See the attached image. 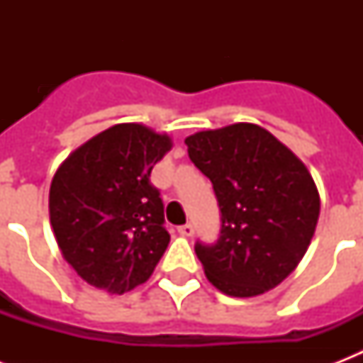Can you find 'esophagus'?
I'll use <instances>...</instances> for the list:
<instances>
[{"instance_id": "obj_1", "label": "esophagus", "mask_w": 363, "mask_h": 363, "mask_svg": "<svg viewBox=\"0 0 363 363\" xmlns=\"http://www.w3.org/2000/svg\"><path fill=\"white\" fill-rule=\"evenodd\" d=\"M177 232H179V235H182V238H192L194 226L192 224H182V226L177 228Z\"/></svg>"}]
</instances>
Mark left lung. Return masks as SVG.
Returning <instances> with one entry per match:
<instances>
[{
  "mask_svg": "<svg viewBox=\"0 0 363 363\" xmlns=\"http://www.w3.org/2000/svg\"><path fill=\"white\" fill-rule=\"evenodd\" d=\"M184 143L220 209L218 239L196 242L207 279L233 298L275 288L303 258L318 222L320 199L307 167L256 124L199 131Z\"/></svg>",
  "mask_w": 363,
  "mask_h": 363,
  "instance_id": "1",
  "label": "left lung"
}]
</instances>
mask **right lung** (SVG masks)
<instances>
[{
	"label": "right lung",
	"instance_id": "1",
	"mask_svg": "<svg viewBox=\"0 0 363 363\" xmlns=\"http://www.w3.org/2000/svg\"><path fill=\"white\" fill-rule=\"evenodd\" d=\"M171 139L141 124H116L79 147L50 184V224L64 258L96 288L143 284L169 245L164 201L150 182Z\"/></svg>",
	"mask_w": 363,
	"mask_h": 363
}]
</instances>
